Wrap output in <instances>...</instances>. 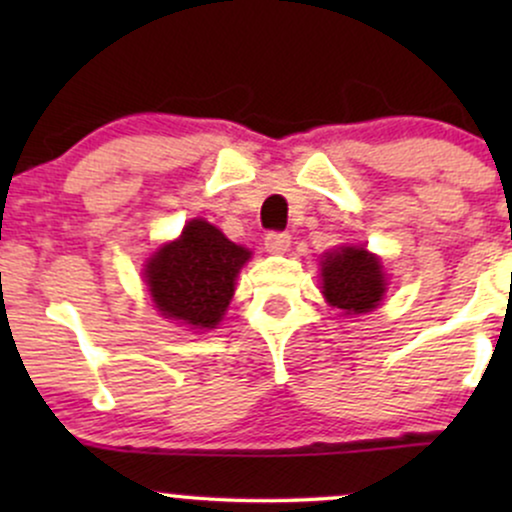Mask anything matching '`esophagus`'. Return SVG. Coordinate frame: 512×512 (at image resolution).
Listing matches in <instances>:
<instances>
[{"mask_svg":"<svg viewBox=\"0 0 512 512\" xmlns=\"http://www.w3.org/2000/svg\"><path fill=\"white\" fill-rule=\"evenodd\" d=\"M291 245V236L289 233H267V238H264V248H267V252H274V255H281V252L289 250Z\"/></svg>","mask_w":512,"mask_h":512,"instance_id":"34e87169","label":"esophagus"}]
</instances>
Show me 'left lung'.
Wrapping results in <instances>:
<instances>
[{
	"label": "left lung",
	"mask_w": 512,
	"mask_h": 512,
	"mask_svg": "<svg viewBox=\"0 0 512 512\" xmlns=\"http://www.w3.org/2000/svg\"><path fill=\"white\" fill-rule=\"evenodd\" d=\"M320 267L322 296L344 315L370 313L383 301L387 289L383 262L361 245L325 252Z\"/></svg>",
	"instance_id": "8db88e82"
}]
</instances>
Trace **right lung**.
<instances>
[{
    "label": "right lung",
    "instance_id": "1",
    "mask_svg": "<svg viewBox=\"0 0 512 512\" xmlns=\"http://www.w3.org/2000/svg\"><path fill=\"white\" fill-rule=\"evenodd\" d=\"M250 255L209 221H187L180 238L161 245L144 264L151 303L178 325L214 330L226 315L236 276Z\"/></svg>",
    "mask_w": 512,
    "mask_h": 512
}]
</instances>
